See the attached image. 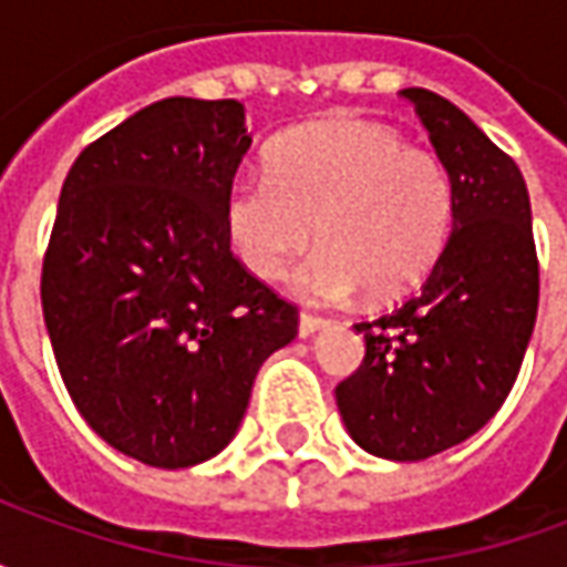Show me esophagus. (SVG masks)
<instances>
[{
    "instance_id": "34e87169",
    "label": "esophagus",
    "mask_w": 567,
    "mask_h": 567,
    "mask_svg": "<svg viewBox=\"0 0 567 567\" xmlns=\"http://www.w3.org/2000/svg\"><path fill=\"white\" fill-rule=\"evenodd\" d=\"M328 319H321V316H312V312H300V337H312V333L324 328Z\"/></svg>"
}]
</instances>
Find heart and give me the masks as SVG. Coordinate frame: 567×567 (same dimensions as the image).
I'll return each instance as SVG.
<instances>
[{
    "mask_svg": "<svg viewBox=\"0 0 567 567\" xmlns=\"http://www.w3.org/2000/svg\"><path fill=\"white\" fill-rule=\"evenodd\" d=\"M455 221V182L434 151L364 117H331L291 130L267 154V175H236L224 197V230L258 279L295 272L307 300H346L358 288L389 300L425 279Z\"/></svg>",
    "mask_w": 567,
    "mask_h": 567,
    "instance_id": "heart-1",
    "label": "heart"
}]
</instances>
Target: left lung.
<instances>
[{"mask_svg": "<svg viewBox=\"0 0 567 567\" xmlns=\"http://www.w3.org/2000/svg\"><path fill=\"white\" fill-rule=\"evenodd\" d=\"M401 96L452 173L455 221L416 295L355 324L368 352L337 385V406L361 450L422 462L476 434L511 394L535 331L540 270L511 154L437 93Z\"/></svg>", "mask_w": 567, "mask_h": 567, "instance_id": "1", "label": "left lung"}]
</instances>
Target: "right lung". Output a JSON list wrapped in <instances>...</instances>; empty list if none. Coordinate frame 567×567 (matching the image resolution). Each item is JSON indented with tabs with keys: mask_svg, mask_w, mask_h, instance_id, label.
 <instances>
[{
	"mask_svg": "<svg viewBox=\"0 0 567 567\" xmlns=\"http://www.w3.org/2000/svg\"><path fill=\"white\" fill-rule=\"evenodd\" d=\"M236 100L169 96L72 163L42 264L56 368L87 425L151 467L218 455L297 307L230 251L224 197L246 157Z\"/></svg>",
	"mask_w": 567,
	"mask_h": 567,
	"instance_id": "obj_1",
	"label": "right lung"
}]
</instances>
